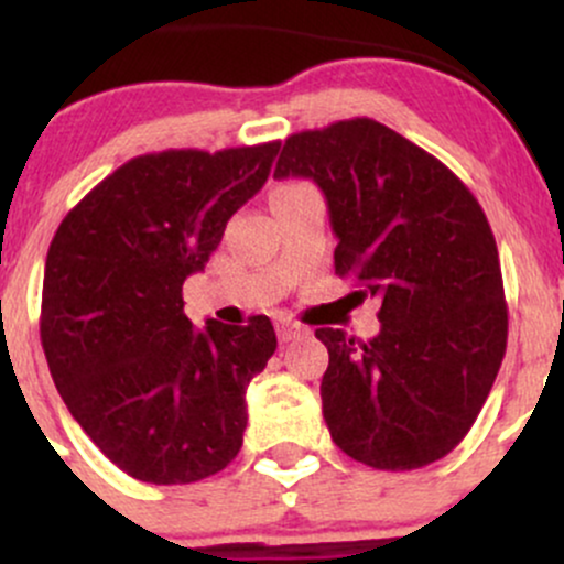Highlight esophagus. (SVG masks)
Listing matches in <instances>:
<instances>
[{
  "label": "esophagus",
  "mask_w": 564,
  "mask_h": 564,
  "mask_svg": "<svg viewBox=\"0 0 564 564\" xmlns=\"http://www.w3.org/2000/svg\"><path fill=\"white\" fill-rule=\"evenodd\" d=\"M275 332H278V339H281L283 345H286V341L296 339V336H302L304 332H307V328H304L302 323H294V321H278L275 323Z\"/></svg>",
  "instance_id": "esophagus-1"
}]
</instances>
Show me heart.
<instances>
[{
    "mask_svg": "<svg viewBox=\"0 0 564 564\" xmlns=\"http://www.w3.org/2000/svg\"><path fill=\"white\" fill-rule=\"evenodd\" d=\"M283 187H294V185H283Z\"/></svg>",
    "mask_w": 564,
    "mask_h": 564,
    "instance_id": "b5f03b06",
    "label": "heart"
}]
</instances>
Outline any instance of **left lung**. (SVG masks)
Instances as JSON below:
<instances>
[{
	"mask_svg": "<svg viewBox=\"0 0 564 564\" xmlns=\"http://www.w3.org/2000/svg\"><path fill=\"white\" fill-rule=\"evenodd\" d=\"M273 177L321 187L339 238L334 268L381 332L358 341L318 328L332 440L355 462L405 471L462 443L507 352V302L494 230L471 191L424 148L373 119L283 142Z\"/></svg>",
	"mask_w": 564,
	"mask_h": 564,
	"instance_id": "left-lung-1",
	"label": "left lung"
}]
</instances>
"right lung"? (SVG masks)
Wrapping results in <instances>:
<instances>
[{"mask_svg":"<svg viewBox=\"0 0 564 564\" xmlns=\"http://www.w3.org/2000/svg\"><path fill=\"white\" fill-rule=\"evenodd\" d=\"M278 148L127 161L50 243L39 318L50 373L70 416L134 480L198 482L241 451L246 387L275 352L273 323L196 328L183 283L264 185Z\"/></svg>","mask_w":564,"mask_h":564,"instance_id":"obj_1","label":"right lung"}]
</instances>
